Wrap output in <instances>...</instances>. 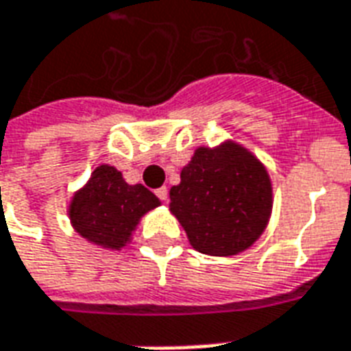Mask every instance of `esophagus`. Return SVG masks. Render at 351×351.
I'll use <instances>...</instances> for the list:
<instances>
[{
  "mask_svg": "<svg viewBox=\"0 0 351 351\" xmlns=\"http://www.w3.org/2000/svg\"><path fill=\"white\" fill-rule=\"evenodd\" d=\"M156 197L160 199V201H167L169 199V189L163 186V188H158L156 189Z\"/></svg>",
  "mask_w": 351,
  "mask_h": 351,
  "instance_id": "esophagus-1",
  "label": "esophagus"
}]
</instances>
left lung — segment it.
I'll return each mask as SVG.
<instances>
[{
    "mask_svg": "<svg viewBox=\"0 0 351 351\" xmlns=\"http://www.w3.org/2000/svg\"><path fill=\"white\" fill-rule=\"evenodd\" d=\"M169 195L189 243L204 255H236L253 245L271 212L266 169L234 143L197 149Z\"/></svg>",
    "mask_w": 351,
    "mask_h": 351,
    "instance_id": "left-lung-1",
    "label": "left lung"
}]
</instances>
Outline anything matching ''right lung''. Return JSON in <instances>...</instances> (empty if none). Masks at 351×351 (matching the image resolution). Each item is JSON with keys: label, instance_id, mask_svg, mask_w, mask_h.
<instances>
[{"label": "right lung", "instance_id": "right-lung-1", "mask_svg": "<svg viewBox=\"0 0 351 351\" xmlns=\"http://www.w3.org/2000/svg\"><path fill=\"white\" fill-rule=\"evenodd\" d=\"M158 204L160 201L145 186H130L115 167L100 165L89 184L74 195L70 219L83 238L104 247L121 249L139 217Z\"/></svg>", "mask_w": 351, "mask_h": 351}]
</instances>
